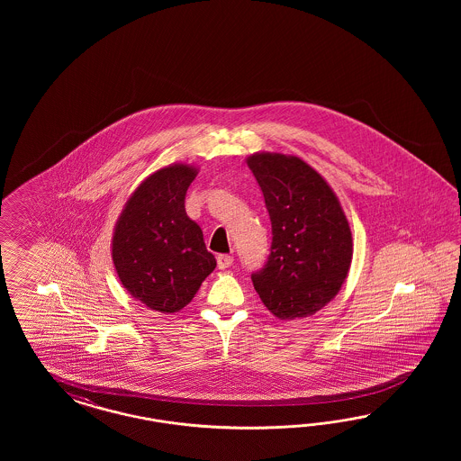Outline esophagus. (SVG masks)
<instances>
[{"instance_id": "1", "label": "esophagus", "mask_w": 461, "mask_h": 461, "mask_svg": "<svg viewBox=\"0 0 461 461\" xmlns=\"http://www.w3.org/2000/svg\"><path fill=\"white\" fill-rule=\"evenodd\" d=\"M216 262H218V268H228V267L233 264V257H230V255H218Z\"/></svg>"}]
</instances>
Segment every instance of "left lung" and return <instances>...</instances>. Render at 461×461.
I'll use <instances>...</instances> for the list:
<instances>
[{
	"mask_svg": "<svg viewBox=\"0 0 461 461\" xmlns=\"http://www.w3.org/2000/svg\"><path fill=\"white\" fill-rule=\"evenodd\" d=\"M272 223L266 267L253 287L279 320H303L335 299L348 276L353 240L335 191L295 155L247 157Z\"/></svg>",
	"mask_w": 461,
	"mask_h": 461,
	"instance_id": "obj_1",
	"label": "left lung"
}]
</instances>
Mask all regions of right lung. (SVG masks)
Returning a JSON list of instances; mask_svg holds the SVG:
<instances>
[{
    "instance_id": "add662e5",
    "label": "right lung",
    "mask_w": 461,
    "mask_h": 461,
    "mask_svg": "<svg viewBox=\"0 0 461 461\" xmlns=\"http://www.w3.org/2000/svg\"><path fill=\"white\" fill-rule=\"evenodd\" d=\"M197 167L172 164L131 193L113 231V264L128 294L157 312L187 306L216 267L199 224L185 214Z\"/></svg>"
}]
</instances>
